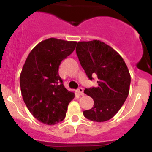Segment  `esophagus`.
Wrapping results in <instances>:
<instances>
[{
	"label": "esophagus",
	"instance_id": "34e87169",
	"mask_svg": "<svg viewBox=\"0 0 152 152\" xmlns=\"http://www.w3.org/2000/svg\"><path fill=\"white\" fill-rule=\"evenodd\" d=\"M77 92L78 93H79V96H84V90L83 88H82V87H79V88L77 90Z\"/></svg>",
	"mask_w": 152,
	"mask_h": 152
}]
</instances>
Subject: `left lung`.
<instances>
[{
    "mask_svg": "<svg viewBox=\"0 0 152 152\" xmlns=\"http://www.w3.org/2000/svg\"><path fill=\"white\" fill-rule=\"evenodd\" d=\"M76 50L87 77L99 79L97 87L84 91L94 101L93 108L83 112L84 116L96 122L110 120L128 97L131 82L128 67L115 50L100 40L79 42Z\"/></svg>",
    "mask_w": 152,
    "mask_h": 152,
    "instance_id": "8db88e82",
    "label": "left lung"
}]
</instances>
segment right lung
Returning a JSON list of instances; mask_svg holds the SVG:
<instances>
[{
  "mask_svg": "<svg viewBox=\"0 0 152 152\" xmlns=\"http://www.w3.org/2000/svg\"><path fill=\"white\" fill-rule=\"evenodd\" d=\"M77 42L49 38L29 53L20 76L23 99L32 115L42 123L54 125L64 120L74 99L59 76V66L71 54Z\"/></svg>",
  "mask_w": 152,
  "mask_h": 152,
  "instance_id": "1",
  "label": "right lung"
}]
</instances>
